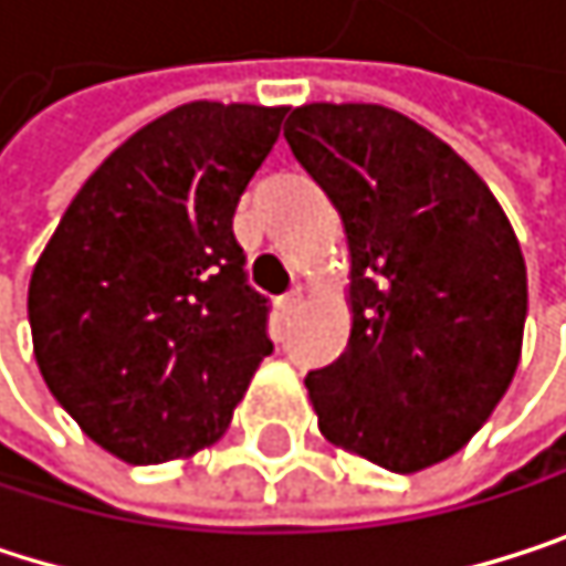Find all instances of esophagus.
Returning <instances> with one entry per match:
<instances>
[{
    "label": "esophagus",
    "mask_w": 566,
    "mask_h": 566,
    "mask_svg": "<svg viewBox=\"0 0 566 566\" xmlns=\"http://www.w3.org/2000/svg\"><path fill=\"white\" fill-rule=\"evenodd\" d=\"M302 305H305V292H302L298 285H295L292 292H285V295H281V298H277V308H281V312H285V315L298 312Z\"/></svg>",
    "instance_id": "obj_1"
}]
</instances>
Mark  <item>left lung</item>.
<instances>
[{
  "label": "left lung",
  "instance_id": "8db88e82",
  "mask_svg": "<svg viewBox=\"0 0 566 566\" xmlns=\"http://www.w3.org/2000/svg\"><path fill=\"white\" fill-rule=\"evenodd\" d=\"M285 138L352 248V338L308 371L318 428L411 474L461 451L521 361L527 268L481 175L385 105H302Z\"/></svg>",
  "mask_w": 566,
  "mask_h": 566
}]
</instances>
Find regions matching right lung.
I'll return each mask as SVG.
<instances>
[{"instance_id":"1","label":"right lung","mask_w":566,"mask_h":566,"mask_svg":"<svg viewBox=\"0 0 566 566\" xmlns=\"http://www.w3.org/2000/svg\"><path fill=\"white\" fill-rule=\"evenodd\" d=\"M285 112L188 102L148 122L92 171L35 261L39 371L128 464L218 441L274 348L231 218Z\"/></svg>"}]
</instances>
